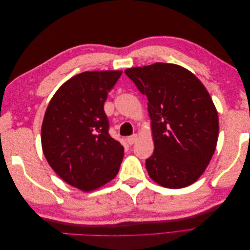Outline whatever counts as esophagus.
Masks as SVG:
<instances>
[{"label":"esophagus","instance_id":"esophagus-1","mask_svg":"<svg viewBox=\"0 0 250 250\" xmlns=\"http://www.w3.org/2000/svg\"><path fill=\"white\" fill-rule=\"evenodd\" d=\"M126 141L128 143V145H133V144L138 141V135L133 134V135H131V137H128Z\"/></svg>","mask_w":250,"mask_h":250}]
</instances>
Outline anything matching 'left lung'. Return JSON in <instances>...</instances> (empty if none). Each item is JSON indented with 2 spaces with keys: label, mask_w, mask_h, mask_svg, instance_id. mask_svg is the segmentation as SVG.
Here are the masks:
<instances>
[{
  "label": "left lung",
  "mask_w": 250,
  "mask_h": 250,
  "mask_svg": "<svg viewBox=\"0 0 250 250\" xmlns=\"http://www.w3.org/2000/svg\"><path fill=\"white\" fill-rule=\"evenodd\" d=\"M148 99L154 151L146 160L150 178L168 188L191 186L217 146L219 118L202 82L186 67L165 62L126 69Z\"/></svg>",
  "instance_id": "8db88e82"
}]
</instances>
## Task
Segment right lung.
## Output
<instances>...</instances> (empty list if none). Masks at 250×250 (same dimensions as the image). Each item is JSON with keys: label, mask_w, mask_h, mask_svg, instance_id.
Listing matches in <instances>:
<instances>
[{"label": "right lung", "mask_w": 250, "mask_h": 250, "mask_svg": "<svg viewBox=\"0 0 250 250\" xmlns=\"http://www.w3.org/2000/svg\"><path fill=\"white\" fill-rule=\"evenodd\" d=\"M122 71L83 72L66 80L49 102L42 148L50 167L66 184L92 192L117 176L124 147L108 134L107 93Z\"/></svg>", "instance_id": "right-lung-1"}]
</instances>
